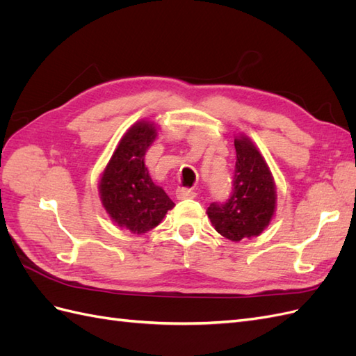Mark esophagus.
I'll list each match as a JSON object with an SVG mask.
<instances>
[{
    "instance_id": "34e87169",
    "label": "esophagus",
    "mask_w": 356,
    "mask_h": 356,
    "mask_svg": "<svg viewBox=\"0 0 356 356\" xmlns=\"http://www.w3.org/2000/svg\"><path fill=\"white\" fill-rule=\"evenodd\" d=\"M196 196H197V193L190 190V188H178V190H177V199H178V200L195 199Z\"/></svg>"
}]
</instances>
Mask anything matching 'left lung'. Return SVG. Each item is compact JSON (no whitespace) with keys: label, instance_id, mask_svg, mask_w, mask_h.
<instances>
[{"label":"left lung","instance_id":"left-lung-1","mask_svg":"<svg viewBox=\"0 0 356 356\" xmlns=\"http://www.w3.org/2000/svg\"><path fill=\"white\" fill-rule=\"evenodd\" d=\"M236 168L233 193L225 203H211L207 213L225 239L257 238L268 227L276 211V186L266 159L243 134L234 138Z\"/></svg>","mask_w":356,"mask_h":356}]
</instances>
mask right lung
<instances>
[{"label":"right lung","instance_id":"1","mask_svg":"<svg viewBox=\"0 0 356 356\" xmlns=\"http://www.w3.org/2000/svg\"><path fill=\"white\" fill-rule=\"evenodd\" d=\"M157 138L153 122L141 120L127 129L118 141L99 179V197L110 218L134 234L157 227L175 207L165 190L156 186L144 157Z\"/></svg>","mask_w":356,"mask_h":356}]
</instances>
